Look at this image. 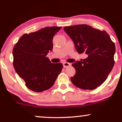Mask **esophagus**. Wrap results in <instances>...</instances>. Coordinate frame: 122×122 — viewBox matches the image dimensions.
<instances>
[{
	"label": "esophagus",
	"mask_w": 122,
	"mask_h": 122,
	"mask_svg": "<svg viewBox=\"0 0 122 122\" xmlns=\"http://www.w3.org/2000/svg\"><path fill=\"white\" fill-rule=\"evenodd\" d=\"M63 66H64V68H66V67H68V66H71V63H69L68 62H64L63 63Z\"/></svg>",
	"instance_id": "esophagus-1"
}]
</instances>
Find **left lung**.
Listing matches in <instances>:
<instances>
[{
  "instance_id": "obj_1",
  "label": "left lung",
  "mask_w": 122,
  "mask_h": 122,
  "mask_svg": "<svg viewBox=\"0 0 122 122\" xmlns=\"http://www.w3.org/2000/svg\"><path fill=\"white\" fill-rule=\"evenodd\" d=\"M64 31L74 43L79 54L88 55L82 61L73 63L76 74L71 78L74 86L93 90L107 79L114 65L116 46L109 34L86 24L65 26Z\"/></svg>"
}]
</instances>
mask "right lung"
<instances>
[{
	"instance_id": "obj_1",
	"label": "right lung",
	"mask_w": 122,
	"mask_h": 122,
	"mask_svg": "<svg viewBox=\"0 0 122 122\" xmlns=\"http://www.w3.org/2000/svg\"><path fill=\"white\" fill-rule=\"evenodd\" d=\"M61 26H46L23 34L13 49V66L28 89L42 92L54 85L63 64L51 63L46 56L53 49V38Z\"/></svg>"
}]
</instances>
